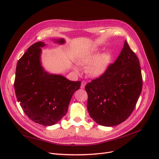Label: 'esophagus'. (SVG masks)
I'll use <instances>...</instances> for the list:
<instances>
[{
    "label": "esophagus",
    "instance_id": "34e87169",
    "mask_svg": "<svg viewBox=\"0 0 159 159\" xmlns=\"http://www.w3.org/2000/svg\"><path fill=\"white\" fill-rule=\"evenodd\" d=\"M86 82L84 80V81H82V83H81V86H80V88L82 89H84V87H85V86H86Z\"/></svg>",
    "mask_w": 159,
    "mask_h": 159
}]
</instances>
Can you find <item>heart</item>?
Returning a JSON list of instances; mask_svg holds the SVG:
<instances>
[{"label": "heart", "instance_id": "1", "mask_svg": "<svg viewBox=\"0 0 159 159\" xmlns=\"http://www.w3.org/2000/svg\"><path fill=\"white\" fill-rule=\"evenodd\" d=\"M111 56L109 52L98 54L96 49H93L82 53L77 59V64L82 66H88L86 71L93 77H100L104 75L109 68ZM76 73H79L80 69L77 66H73Z\"/></svg>", "mask_w": 159, "mask_h": 159}]
</instances>
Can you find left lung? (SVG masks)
Masks as SVG:
<instances>
[{
    "mask_svg": "<svg viewBox=\"0 0 159 159\" xmlns=\"http://www.w3.org/2000/svg\"><path fill=\"white\" fill-rule=\"evenodd\" d=\"M142 86L139 61L125 41L118 57L106 73L85 86L91 118L106 127L121 124L134 111Z\"/></svg>",
    "mask_w": 159,
    "mask_h": 159,
    "instance_id": "obj_1",
    "label": "left lung"
}]
</instances>
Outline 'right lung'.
Listing matches in <instances>:
<instances>
[{"label": "right lung", "mask_w": 159, "mask_h": 159, "mask_svg": "<svg viewBox=\"0 0 159 159\" xmlns=\"http://www.w3.org/2000/svg\"><path fill=\"white\" fill-rule=\"evenodd\" d=\"M53 42L65 43L63 38ZM44 42L35 43L28 49L16 65L15 93L24 113L30 120L44 126L53 125L68 111L71 98L80 89V81H71L61 75L48 72L42 64Z\"/></svg>", "instance_id": "right-lung-1"}]
</instances>
